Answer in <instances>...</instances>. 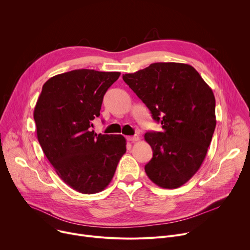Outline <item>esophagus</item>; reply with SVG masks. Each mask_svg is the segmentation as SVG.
Wrapping results in <instances>:
<instances>
[{
    "instance_id": "1",
    "label": "esophagus",
    "mask_w": 250,
    "mask_h": 250,
    "mask_svg": "<svg viewBox=\"0 0 250 250\" xmlns=\"http://www.w3.org/2000/svg\"><path fill=\"white\" fill-rule=\"evenodd\" d=\"M126 139L130 142H134V141H138L139 140V136L138 135H133V136H126Z\"/></svg>"
}]
</instances>
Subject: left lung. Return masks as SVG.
Listing matches in <instances>:
<instances>
[{
	"label": "left lung",
	"mask_w": 250,
	"mask_h": 250,
	"mask_svg": "<svg viewBox=\"0 0 250 250\" xmlns=\"http://www.w3.org/2000/svg\"><path fill=\"white\" fill-rule=\"evenodd\" d=\"M123 79L162 125L161 132L145 135L153 151L146 175L161 188L184 185L200 169L215 131L211 89L194 67L176 62L152 63Z\"/></svg>",
	"instance_id": "obj_1"
}]
</instances>
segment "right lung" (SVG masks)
<instances>
[{
	"label": "right lung",
	"mask_w": 250,
	"mask_h": 250,
	"mask_svg": "<svg viewBox=\"0 0 250 250\" xmlns=\"http://www.w3.org/2000/svg\"><path fill=\"white\" fill-rule=\"evenodd\" d=\"M120 72L78 69L47 80L33 119L40 145L64 183L82 194H96L112 181L126 151L122 134L91 129L100 116L104 95Z\"/></svg>",
	"instance_id": "1"
}]
</instances>
